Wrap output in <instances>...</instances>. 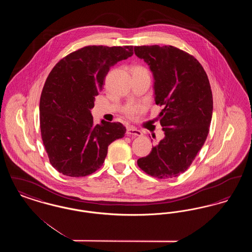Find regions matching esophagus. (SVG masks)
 <instances>
[{
	"instance_id": "1",
	"label": "esophagus",
	"mask_w": 252,
	"mask_h": 252,
	"mask_svg": "<svg viewBox=\"0 0 252 252\" xmlns=\"http://www.w3.org/2000/svg\"><path fill=\"white\" fill-rule=\"evenodd\" d=\"M126 134L127 135H131V136H138V137H141L143 135V133L141 130L133 127V126H128L126 128Z\"/></svg>"
}]
</instances>
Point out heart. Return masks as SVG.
<instances>
[{"mask_svg": "<svg viewBox=\"0 0 252 252\" xmlns=\"http://www.w3.org/2000/svg\"><path fill=\"white\" fill-rule=\"evenodd\" d=\"M132 73H146L148 74L147 69H145L143 66H134L131 69ZM144 107L141 104H128L124 108V113L129 117L133 118L137 114L141 113L144 110Z\"/></svg>", "mask_w": 252, "mask_h": 252, "instance_id": "1", "label": "heart"}]
</instances>
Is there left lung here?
<instances>
[{"instance_id":"1","label":"left lung","mask_w":252,"mask_h":252,"mask_svg":"<svg viewBox=\"0 0 252 252\" xmlns=\"http://www.w3.org/2000/svg\"><path fill=\"white\" fill-rule=\"evenodd\" d=\"M154 76L157 105L163 108L159 123L164 138L137 160L139 167L158 179L184 173L202 148L213 115V94L202 65L174 46H136Z\"/></svg>"}]
</instances>
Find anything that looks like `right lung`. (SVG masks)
<instances>
[{"instance_id": "obj_1", "label": "right lung", "mask_w": 252, "mask_h": 252, "mask_svg": "<svg viewBox=\"0 0 252 252\" xmlns=\"http://www.w3.org/2000/svg\"><path fill=\"white\" fill-rule=\"evenodd\" d=\"M133 55V46L91 45L72 52L49 73L39 101L42 142L50 163L79 178L104 163L109 144L125 136L121 123L94 125L91 109L109 68Z\"/></svg>"}]
</instances>
